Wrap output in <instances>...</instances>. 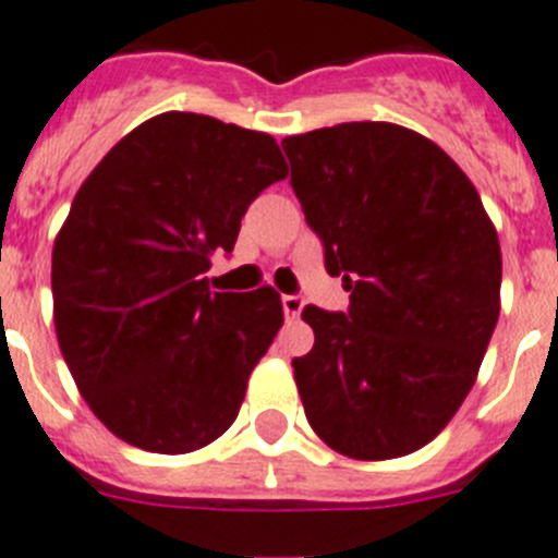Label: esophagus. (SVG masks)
Returning <instances> with one entry per match:
<instances>
[{
    "mask_svg": "<svg viewBox=\"0 0 558 558\" xmlns=\"http://www.w3.org/2000/svg\"><path fill=\"white\" fill-rule=\"evenodd\" d=\"M300 311H303V298H298V294H283L286 319H298Z\"/></svg>",
    "mask_w": 558,
    "mask_h": 558,
    "instance_id": "obj_1",
    "label": "esophagus"
}]
</instances>
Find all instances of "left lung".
Wrapping results in <instances>:
<instances>
[{
    "mask_svg": "<svg viewBox=\"0 0 558 558\" xmlns=\"http://www.w3.org/2000/svg\"><path fill=\"white\" fill-rule=\"evenodd\" d=\"M291 189L350 291L305 305L294 380L316 436L359 461L409 456L453 420L500 314V242L475 185L430 138L344 122L283 138Z\"/></svg>",
    "mask_w": 558,
    "mask_h": 558,
    "instance_id": "left-lung-1",
    "label": "left lung"
}]
</instances>
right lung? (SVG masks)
I'll use <instances>...</instances> for the list:
<instances>
[{
	"label": "right lung",
	"instance_id": "obj_1",
	"mask_svg": "<svg viewBox=\"0 0 558 558\" xmlns=\"http://www.w3.org/2000/svg\"><path fill=\"white\" fill-rule=\"evenodd\" d=\"M286 174L272 135L169 110L74 194L52 247L54 333L88 409L133 448L192 453L233 425L283 303L272 286L210 291L203 275Z\"/></svg>",
	"mask_w": 558,
	"mask_h": 558
}]
</instances>
